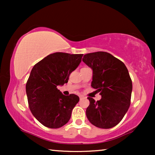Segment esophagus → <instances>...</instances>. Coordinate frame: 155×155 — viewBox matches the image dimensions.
<instances>
[{
	"mask_svg": "<svg viewBox=\"0 0 155 155\" xmlns=\"http://www.w3.org/2000/svg\"><path fill=\"white\" fill-rule=\"evenodd\" d=\"M79 97H80V99H83V98H84V97L83 96V95H80V96H79Z\"/></svg>",
	"mask_w": 155,
	"mask_h": 155,
	"instance_id": "34e87169",
	"label": "esophagus"
}]
</instances>
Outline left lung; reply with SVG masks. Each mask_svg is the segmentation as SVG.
<instances>
[{"label": "left lung", "mask_w": 155, "mask_h": 155, "mask_svg": "<svg viewBox=\"0 0 155 155\" xmlns=\"http://www.w3.org/2000/svg\"><path fill=\"white\" fill-rule=\"evenodd\" d=\"M82 61L93 71L91 86L101 95L97 101L87 98V118L97 128H113L123 119L130 105L133 85L128 69L121 61L107 52L85 54Z\"/></svg>", "instance_id": "obj_1"}]
</instances>
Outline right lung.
<instances>
[{
  "label": "right lung",
  "mask_w": 155,
  "mask_h": 155,
  "mask_svg": "<svg viewBox=\"0 0 155 155\" xmlns=\"http://www.w3.org/2000/svg\"><path fill=\"white\" fill-rule=\"evenodd\" d=\"M82 56L54 53L38 62L31 70L26 84L29 107L44 126L58 128L69 121L79 97L74 94L65 96L57 87L67 83Z\"/></svg>",
  "instance_id": "right-lung-1"
}]
</instances>
